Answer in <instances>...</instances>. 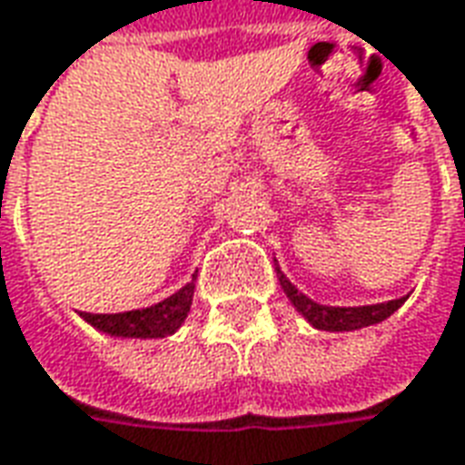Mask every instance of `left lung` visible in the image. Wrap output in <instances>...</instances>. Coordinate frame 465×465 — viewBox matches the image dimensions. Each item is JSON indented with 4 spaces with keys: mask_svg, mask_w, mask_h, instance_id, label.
<instances>
[{
    "mask_svg": "<svg viewBox=\"0 0 465 465\" xmlns=\"http://www.w3.org/2000/svg\"><path fill=\"white\" fill-rule=\"evenodd\" d=\"M276 273H279L283 293L289 296L293 309L302 313L303 319L312 323L313 329H319V331H356V329H363V326H373V323L386 322L391 313L399 312L403 302L409 299V296H401V299H393V302L371 303V306H323V303H316L306 293L299 292L283 276L279 263H276Z\"/></svg>",
    "mask_w": 465,
    "mask_h": 465,
    "instance_id": "1",
    "label": "left lung"
}]
</instances>
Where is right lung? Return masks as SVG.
<instances>
[{
	"label": "right lung",
	"instance_id": "right-lung-1",
	"mask_svg": "<svg viewBox=\"0 0 465 465\" xmlns=\"http://www.w3.org/2000/svg\"><path fill=\"white\" fill-rule=\"evenodd\" d=\"M193 282L196 273L192 276V282L172 293L169 299L146 309L122 313H82V319L92 323L96 331L119 339H166L173 331H179V326L186 322V313L193 302Z\"/></svg>",
	"mask_w": 465,
	"mask_h": 465
}]
</instances>
